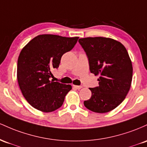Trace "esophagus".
Returning a JSON list of instances; mask_svg holds the SVG:
<instances>
[{
  "instance_id": "esophagus-1",
  "label": "esophagus",
  "mask_w": 147,
  "mask_h": 147,
  "mask_svg": "<svg viewBox=\"0 0 147 147\" xmlns=\"http://www.w3.org/2000/svg\"><path fill=\"white\" fill-rule=\"evenodd\" d=\"M73 87L74 88L78 89V90H80V89L82 88V86H78V85H73Z\"/></svg>"
}]
</instances>
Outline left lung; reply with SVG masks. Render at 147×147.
<instances>
[{
	"label": "left lung",
	"instance_id": "8db88e82",
	"mask_svg": "<svg viewBox=\"0 0 147 147\" xmlns=\"http://www.w3.org/2000/svg\"><path fill=\"white\" fill-rule=\"evenodd\" d=\"M78 42L88 58L90 72L100 76L99 85L90 88L92 96L84 105L94 113L111 111L124 100L131 87L133 67L127 50L110 38H81Z\"/></svg>",
	"mask_w": 147,
	"mask_h": 147
}]
</instances>
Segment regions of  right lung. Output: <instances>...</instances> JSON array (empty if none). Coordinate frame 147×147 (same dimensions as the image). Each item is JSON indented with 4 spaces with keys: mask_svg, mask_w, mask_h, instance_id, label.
<instances>
[{
    "mask_svg": "<svg viewBox=\"0 0 147 147\" xmlns=\"http://www.w3.org/2000/svg\"><path fill=\"white\" fill-rule=\"evenodd\" d=\"M78 38L41 34L21 51L17 62L18 83L24 98L35 109L49 113L63 104L71 86L51 80V71L58 68L62 56L72 50Z\"/></svg>",
    "mask_w": 147,
    "mask_h": 147,
    "instance_id": "1",
    "label": "right lung"
}]
</instances>
